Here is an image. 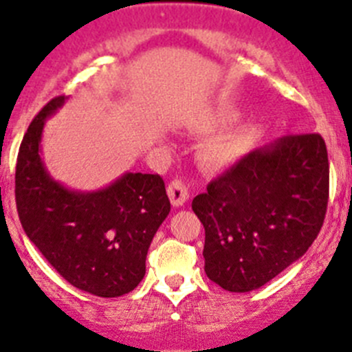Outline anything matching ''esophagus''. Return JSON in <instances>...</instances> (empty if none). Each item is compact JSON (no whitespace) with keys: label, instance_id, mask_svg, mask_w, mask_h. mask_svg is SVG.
<instances>
[{"label":"esophagus","instance_id":"esophagus-1","mask_svg":"<svg viewBox=\"0 0 352 352\" xmlns=\"http://www.w3.org/2000/svg\"><path fill=\"white\" fill-rule=\"evenodd\" d=\"M166 191H168V198L173 206H182L184 203L187 201V198H189L186 184L179 179L172 180V182L168 184V187H166Z\"/></svg>","mask_w":352,"mask_h":352}]
</instances>
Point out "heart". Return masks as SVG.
Wrapping results in <instances>:
<instances>
[{"instance_id":"heart-1","label":"heart","mask_w":352,"mask_h":352,"mask_svg":"<svg viewBox=\"0 0 352 352\" xmlns=\"http://www.w3.org/2000/svg\"><path fill=\"white\" fill-rule=\"evenodd\" d=\"M238 118L236 113H226L222 114V123H229ZM258 139V130L255 126H245L241 130H236L232 133L221 137V139L213 140L208 147L205 149V161L210 166L215 168H228L232 166L236 161L241 160L248 151L254 147V144Z\"/></svg>"}]
</instances>
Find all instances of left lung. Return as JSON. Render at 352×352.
Returning a JSON list of instances; mask_svg holds the SVG:
<instances>
[{
  "mask_svg": "<svg viewBox=\"0 0 352 352\" xmlns=\"http://www.w3.org/2000/svg\"><path fill=\"white\" fill-rule=\"evenodd\" d=\"M330 166L320 133L250 151L192 199L205 272L228 292L261 288L307 252L323 226Z\"/></svg>",
  "mask_w": 352,
  "mask_h": 352,
  "instance_id": "left-lung-1",
  "label": "left lung"
}]
</instances>
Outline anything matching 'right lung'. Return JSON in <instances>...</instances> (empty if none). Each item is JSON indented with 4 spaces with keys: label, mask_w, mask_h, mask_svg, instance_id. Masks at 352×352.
<instances>
[{
    "label": "right lung",
    "mask_w": 352,
    "mask_h": 352,
    "mask_svg": "<svg viewBox=\"0 0 352 352\" xmlns=\"http://www.w3.org/2000/svg\"><path fill=\"white\" fill-rule=\"evenodd\" d=\"M52 98L29 124L15 168V201L25 234L72 287L120 297L146 274L149 245L170 213L165 182L153 173H124L95 192L55 182L39 154L45 120L64 104Z\"/></svg>",
    "instance_id": "right-lung-1"
}]
</instances>
